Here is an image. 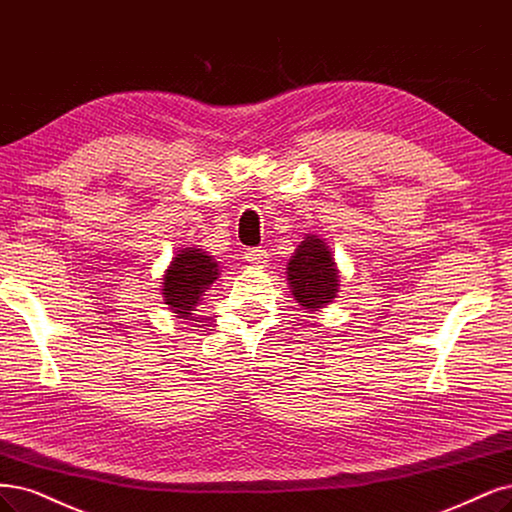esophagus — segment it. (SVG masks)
Listing matches in <instances>:
<instances>
[{
    "mask_svg": "<svg viewBox=\"0 0 512 512\" xmlns=\"http://www.w3.org/2000/svg\"><path fill=\"white\" fill-rule=\"evenodd\" d=\"M243 256H245V260L252 264V267H264V264H267V260H269L267 250H260V248H248L243 252Z\"/></svg>",
    "mask_w": 512,
    "mask_h": 512,
    "instance_id": "1",
    "label": "esophagus"
}]
</instances>
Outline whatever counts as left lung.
Segmentation results:
<instances>
[{
  "label": "left lung",
  "instance_id": "obj_1",
  "mask_svg": "<svg viewBox=\"0 0 512 512\" xmlns=\"http://www.w3.org/2000/svg\"><path fill=\"white\" fill-rule=\"evenodd\" d=\"M288 281L294 298L305 309H320L339 292V273L328 245L315 235L298 245L288 262Z\"/></svg>",
  "mask_w": 512,
  "mask_h": 512
}]
</instances>
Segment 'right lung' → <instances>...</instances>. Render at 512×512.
<instances>
[{
    "label": "right lung",
    "mask_w": 512,
    "mask_h": 512,
    "mask_svg": "<svg viewBox=\"0 0 512 512\" xmlns=\"http://www.w3.org/2000/svg\"><path fill=\"white\" fill-rule=\"evenodd\" d=\"M218 275V264L214 258L201 250H182V254L173 258L163 279L165 303L173 309V313L188 320L192 315L190 311H195L203 292L214 284Z\"/></svg>",
    "instance_id": "1"
}]
</instances>
